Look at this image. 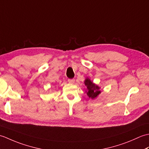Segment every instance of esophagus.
<instances>
[{
	"label": "esophagus",
	"instance_id": "1",
	"mask_svg": "<svg viewBox=\"0 0 149 149\" xmlns=\"http://www.w3.org/2000/svg\"><path fill=\"white\" fill-rule=\"evenodd\" d=\"M68 83H70V84H74V82H75V79H70L68 80Z\"/></svg>",
	"mask_w": 149,
	"mask_h": 149
}]
</instances>
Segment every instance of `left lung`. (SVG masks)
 <instances>
[{
  "label": "left lung",
  "mask_w": 149,
  "mask_h": 149,
  "mask_svg": "<svg viewBox=\"0 0 149 149\" xmlns=\"http://www.w3.org/2000/svg\"><path fill=\"white\" fill-rule=\"evenodd\" d=\"M84 83L86 88V93L87 95L93 100L97 99L101 93V91L100 90V87H99L96 84H95L88 77L85 79Z\"/></svg>",
  "instance_id": "1"
}]
</instances>
